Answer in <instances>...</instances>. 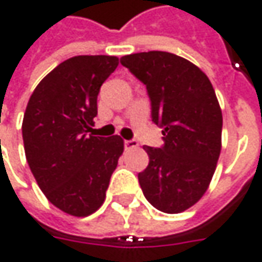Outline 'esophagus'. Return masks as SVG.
<instances>
[{
    "label": "esophagus",
    "instance_id": "obj_1",
    "mask_svg": "<svg viewBox=\"0 0 262 262\" xmlns=\"http://www.w3.org/2000/svg\"><path fill=\"white\" fill-rule=\"evenodd\" d=\"M124 147H125L126 150L128 148H136V147H138V141L137 140H124Z\"/></svg>",
    "mask_w": 262,
    "mask_h": 262
}]
</instances>
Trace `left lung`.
Returning a JSON list of instances; mask_svg holds the SVG:
<instances>
[{
	"mask_svg": "<svg viewBox=\"0 0 262 262\" xmlns=\"http://www.w3.org/2000/svg\"><path fill=\"white\" fill-rule=\"evenodd\" d=\"M121 64L146 86L162 147L144 146L148 166L138 173L147 201L181 213L204 195L222 150L223 118L208 77L185 58L163 51L138 52Z\"/></svg>",
	"mask_w": 262,
	"mask_h": 262,
	"instance_id": "1",
	"label": "left lung"
}]
</instances>
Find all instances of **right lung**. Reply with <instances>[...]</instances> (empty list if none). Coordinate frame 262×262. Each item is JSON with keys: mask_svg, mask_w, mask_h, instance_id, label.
Wrapping results in <instances>:
<instances>
[{"mask_svg": "<svg viewBox=\"0 0 262 262\" xmlns=\"http://www.w3.org/2000/svg\"><path fill=\"white\" fill-rule=\"evenodd\" d=\"M118 67L109 55L73 56L37 84L23 118L27 163L46 198L71 216L103 204L124 151L119 136H89L100 87Z\"/></svg>", "mask_w": 262, "mask_h": 262, "instance_id": "obj_1", "label": "right lung"}]
</instances>
